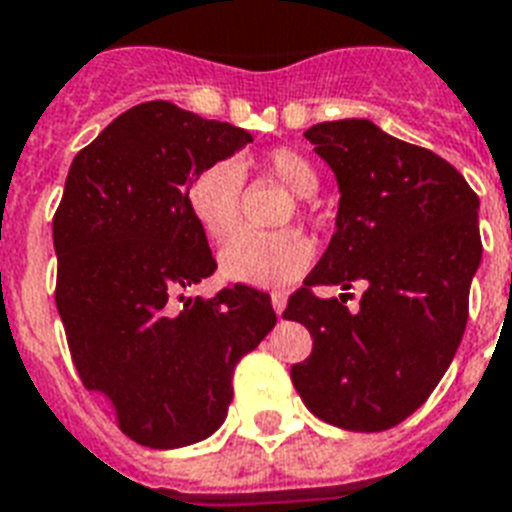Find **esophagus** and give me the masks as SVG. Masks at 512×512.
Instances as JSON below:
<instances>
[{
    "instance_id": "esophagus-1",
    "label": "esophagus",
    "mask_w": 512,
    "mask_h": 512,
    "mask_svg": "<svg viewBox=\"0 0 512 512\" xmlns=\"http://www.w3.org/2000/svg\"><path fill=\"white\" fill-rule=\"evenodd\" d=\"M271 303H273V311H276V316L281 319V313H284V308H287V295H281V292H273Z\"/></svg>"
}]
</instances>
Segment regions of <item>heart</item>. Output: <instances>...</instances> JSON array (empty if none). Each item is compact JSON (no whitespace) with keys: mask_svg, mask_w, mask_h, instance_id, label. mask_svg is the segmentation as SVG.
<instances>
[{"mask_svg":"<svg viewBox=\"0 0 512 512\" xmlns=\"http://www.w3.org/2000/svg\"><path fill=\"white\" fill-rule=\"evenodd\" d=\"M263 170L292 196H297V215H308L303 199L313 196L321 185V175L311 159L295 148H273L263 156ZM185 204L209 239H228L239 228L241 215V170L236 162L220 159L193 172L185 185ZM311 260V244L297 231H244L228 241L220 252V271L225 279L247 287L271 289L295 281L311 265Z\"/></svg>","mask_w":512,"mask_h":512,"instance_id":"1","label":"heart"}]
</instances>
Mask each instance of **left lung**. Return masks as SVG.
<instances>
[{
    "label": "left lung",
    "mask_w": 512,
    "mask_h": 512,
    "mask_svg": "<svg viewBox=\"0 0 512 512\" xmlns=\"http://www.w3.org/2000/svg\"><path fill=\"white\" fill-rule=\"evenodd\" d=\"M305 138L335 172L340 207L327 252L284 311L313 337L292 382L319 420L377 433L428 401L460 348L481 265L478 196L446 159L369 119L313 124ZM353 280L367 284L358 312L347 296L312 295Z\"/></svg>",
    "instance_id": "left-lung-1"
}]
</instances>
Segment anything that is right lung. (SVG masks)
<instances>
[{
  "label": "right lung",
  "instance_id": "right-lung-1",
  "mask_svg": "<svg viewBox=\"0 0 512 512\" xmlns=\"http://www.w3.org/2000/svg\"><path fill=\"white\" fill-rule=\"evenodd\" d=\"M247 143L228 122L140 103L74 156L52 217L55 305L76 372L111 401L124 436L151 449L212 436L233 369L276 327L271 295L247 284L183 297L217 268L185 185Z\"/></svg>",
  "mask_w": 512,
  "mask_h": 512
}]
</instances>
